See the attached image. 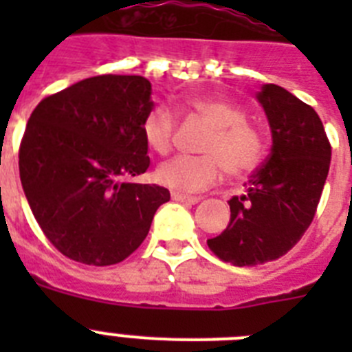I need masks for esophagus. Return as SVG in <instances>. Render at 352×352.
<instances>
[{"mask_svg": "<svg viewBox=\"0 0 352 352\" xmlns=\"http://www.w3.org/2000/svg\"><path fill=\"white\" fill-rule=\"evenodd\" d=\"M173 199L174 201H178V203H185V204H197L201 199L194 197V195H185V194H178V192H173Z\"/></svg>", "mask_w": 352, "mask_h": 352, "instance_id": "obj_1", "label": "esophagus"}]
</instances>
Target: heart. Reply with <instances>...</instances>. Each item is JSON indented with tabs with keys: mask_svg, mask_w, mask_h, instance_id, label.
<instances>
[{
	"mask_svg": "<svg viewBox=\"0 0 352 352\" xmlns=\"http://www.w3.org/2000/svg\"><path fill=\"white\" fill-rule=\"evenodd\" d=\"M188 107L211 126L201 146L203 157H174L164 162L157 169L160 185L192 194L219 182L223 169L232 178H239L259 166L264 142L259 130L245 121L243 109L214 96H195L188 100ZM176 129L178 118L169 105L151 109L141 125L144 142L158 155L173 149Z\"/></svg>",
	"mask_w": 352,
	"mask_h": 352,
	"instance_id": "1",
	"label": "heart"
}]
</instances>
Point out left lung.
I'll return each instance as SVG.
<instances>
[{
	"label": "left lung",
	"instance_id": "1",
	"mask_svg": "<svg viewBox=\"0 0 352 352\" xmlns=\"http://www.w3.org/2000/svg\"><path fill=\"white\" fill-rule=\"evenodd\" d=\"M272 129V153L247 192L229 201L231 222L208 247L223 263L257 266L287 254L312 223L324 188L331 146L310 105L276 84L257 95Z\"/></svg>",
	"mask_w": 352,
	"mask_h": 352
}]
</instances>
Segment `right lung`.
<instances>
[{"label":"right lung","instance_id":"obj_1","mask_svg":"<svg viewBox=\"0 0 352 352\" xmlns=\"http://www.w3.org/2000/svg\"><path fill=\"white\" fill-rule=\"evenodd\" d=\"M153 109L141 76H96L45 96L28 120L19 174L43 234L77 263L111 266L135 252L170 199L123 182L149 167L141 125Z\"/></svg>","mask_w":352,"mask_h":352}]
</instances>
